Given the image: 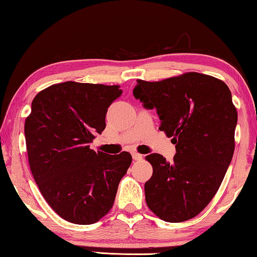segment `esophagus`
I'll return each instance as SVG.
<instances>
[{
	"instance_id": "obj_1",
	"label": "esophagus",
	"mask_w": 257,
	"mask_h": 257,
	"mask_svg": "<svg viewBox=\"0 0 257 257\" xmlns=\"http://www.w3.org/2000/svg\"><path fill=\"white\" fill-rule=\"evenodd\" d=\"M132 156H133V158L135 161H141L143 158L142 155L139 154V153H135V151H134V153H132Z\"/></svg>"
}]
</instances>
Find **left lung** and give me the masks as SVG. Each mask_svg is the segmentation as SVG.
<instances>
[{"instance_id":"8db88e82","label":"left lung","mask_w":257,"mask_h":257,"mask_svg":"<svg viewBox=\"0 0 257 257\" xmlns=\"http://www.w3.org/2000/svg\"><path fill=\"white\" fill-rule=\"evenodd\" d=\"M133 94L146 109H156L160 130L176 144L171 162L160 154L146 157L154 169L144 184L148 207L168 222L192 219L213 199L232 162L237 123L232 93L219 79L190 72L137 80Z\"/></svg>"}]
</instances>
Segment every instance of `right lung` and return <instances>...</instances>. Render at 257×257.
<instances>
[{
    "mask_svg": "<svg viewBox=\"0 0 257 257\" xmlns=\"http://www.w3.org/2000/svg\"><path fill=\"white\" fill-rule=\"evenodd\" d=\"M121 94L117 85L66 81L32 100L24 125L29 164L43 197L66 221L91 225L106 215L132 164L127 151L108 155L89 148Z\"/></svg>",
    "mask_w": 257,
    "mask_h": 257,
    "instance_id": "add662e5",
    "label": "right lung"
}]
</instances>
